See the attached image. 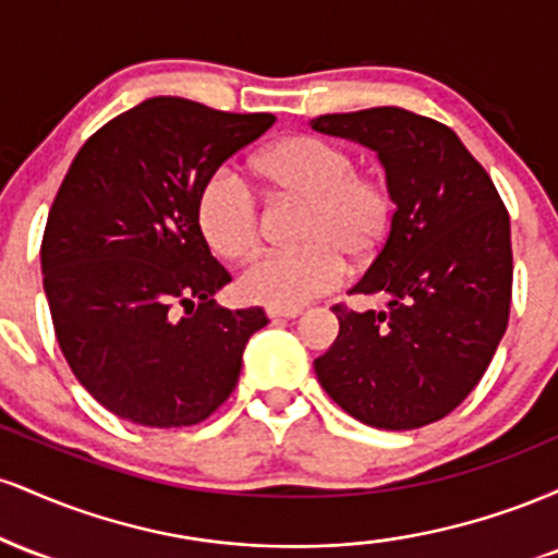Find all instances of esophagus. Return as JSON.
Segmentation results:
<instances>
[{
    "label": "esophagus",
    "mask_w": 558,
    "mask_h": 558,
    "mask_svg": "<svg viewBox=\"0 0 558 558\" xmlns=\"http://www.w3.org/2000/svg\"><path fill=\"white\" fill-rule=\"evenodd\" d=\"M299 315H301V310H275V306L267 310V317H270V319H293Z\"/></svg>",
    "instance_id": "34e87169"
}]
</instances>
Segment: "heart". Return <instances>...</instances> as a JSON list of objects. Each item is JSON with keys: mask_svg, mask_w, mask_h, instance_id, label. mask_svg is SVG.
<instances>
[{"mask_svg": "<svg viewBox=\"0 0 558 558\" xmlns=\"http://www.w3.org/2000/svg\"><path fill=\"white\" fill-rule=\"evenodd\" d=\"M275 194L304 198L296 252H270L239 278L246 301L299 310L341 283L345 259L364 265L386 246L393 194L375 172L354 170L349 149L319 136H288L257 157ZM196 222L217 257L239 262L259 246L257 198L230 170H215L196 194Z\"/></svg>", "mask_w": 558, "mask_h": 558, "instance_id": "heart-1", "label": "heart"}]
</instances>
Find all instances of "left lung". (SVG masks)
I'll use <instances>...</instances> for the list:
<instances>
[{"mask_svg": "<svg viewBox=\"0 0 558 558\" xmlns=\"http://www.w3.org/2000/svg\"><path fill=\"white\" fill-rule=\"evenodd\" d=\"M312 128L377 151L393 226L349 293L386 310L336 304L338 330L317 356L319 386L377 430L444 420L477 386L509 323L511 228L483 165L451 128L401 107L319 114Z\"/></svg>", "mask_w": 558, "mask_h": 558, "instance_id": "obj_1", "label": "left lung"}]
</instances>
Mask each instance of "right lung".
<instances>
[{
    "instance_id": "add662e5",
    "label": "right lung",
    "mask_w": 558,
    "mask_h": 558,
    "mask_svg": "<svg viewBox=\"0 0 558 558\" xmlns=\"http://www.w3.org/2000/svg\"><path fill=\"white\" fill-rule=\"evenodd\" d=\"M272 123L157 96L70 165L44 228V291L70 369L120 420L198 425L233 393L267 317L215 304L230 275L198 230L196 194Z\"/></svg>"
}]
</instances>
